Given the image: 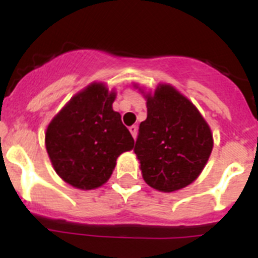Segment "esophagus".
<instances>
[{
  "instance_id": "obj_1",
  "label": "esophagus",
  "mask_w": 258,
  "mask_h": 258,
  "mask_svg": "<svg viewBox=\"0 0 258 258\" xmlns=\"http://www.w3.org/2000/svg\"><path fill=\"white\" fill-rule=\"evenodd\" d=\"M129 131H131L132 136H133V138H136L137 137V132H138V127L136 126V125H132L131 127H129Z\"/></svg>"
}]
</instances>
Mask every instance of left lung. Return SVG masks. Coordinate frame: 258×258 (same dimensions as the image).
<instances>
[{"instance_id":"left-lung-1","label":"left lung","mask_w":258,"mask_h":258,"mask_svg":"<svg viewBox=\"0 0 258 258\" xmlns=\"http://www.w3.org/2000/svg\"><path fill=\"white\" fill-rule=\"evenodd\" d=\"M147 98V119L139 125L134 153L146 183L174 192L197 179L211 155L212 134L193 103L170 86Z\"/></svg>"}]
</instances>
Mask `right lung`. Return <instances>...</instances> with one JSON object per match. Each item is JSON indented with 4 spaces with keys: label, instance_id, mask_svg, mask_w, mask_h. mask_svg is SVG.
I'll return each instance as SVG.
<instances>
[{
    "label": "right lung",
    "instance_id": "1",
    "mask_svg": "<svg viewBox=\"0 0 258 258\" xmlns=\"http://www.w3.org/2000/svg\"><path fill=\"white\" fill-rule=\"evenodd\" d=\"M115 93L92 84L74 96L48 125L46 148L58 175L79 189L108 180L116 158L134 147L131 132L112 110Z\"/></svg>",
    "mask_w": 258,
    "mask_h": 258
}]
</instances>
